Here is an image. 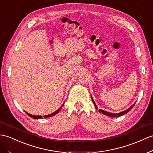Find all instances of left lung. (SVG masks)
Listing matches in <instances>:
<instances>
[{
  "label": "left lung",
  "mask_w": 153,
  "mask_h": 153,
  "mask_svg": "<svg viewBox=\"0 0 153 153\" xmlns=\"http://www.w3.org/2000/svg\"><path fill=\"white\" fill-rule=\"evenodd\" d=\"M91 100H92L93 102H94V105H95V107L96 110H98V108H97V106L96 104H95V101H94V100L93 99V97H92V96H91ZM135 104H136V102H135V103H134V104L133 105H132L131 106H130V107L129 108H128L127 110H125V111H121V112H120V113L113 114V113L108 112V111H105V110H101V109H99V111L100 113H102L103 114L106 115H108V116L111 117H120V116H121V115H123L126 114V113H128V111L132 108L133 106H134Z\"/></svg>",
  "instance_id": "left-lung-1"
}]
</instances>
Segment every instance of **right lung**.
<instances>
[{
    "mask_svg": "<svg viewBox=\"0 0 153 153\" xmlns=\"http://www.w3.org/2000/svg\"><path fill=\"white\" fill-rule=\"evenodd\" d=\"M64 105V103L63 104V105L61 106V107L59 108L58 109V110H57L56 111H54V113H52V114H49V115H44L43 116V117H45V118H47V117H52V116H53V115H56V114H58L59 111H60V110L62 109V106H63V105ZM26 113H27V114L28 115H29L30 117H31L32 118H33V119H37V120H38V119H42L43 118V117L42 116V115H32V114H28V112H27V111H25Z\"/></svg>",
    "mask_w": 153,
    "mask_h": 153,
    "instance_id": "1",
    "label": "right lung"
}]
</instances>
